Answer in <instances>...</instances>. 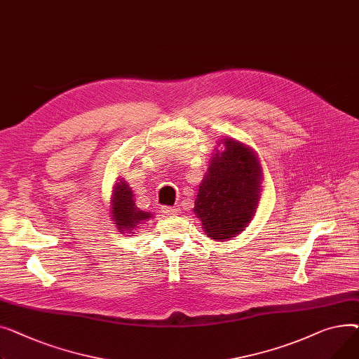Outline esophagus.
Instances as JSON below:
<instances>
[{
  "label": "esophagus",
  "instance_id": "1",
  "mask_svg": "<svg viewBox=\"0 0 359 359\" xmlns=\"http://www.w3.org/2000/svg\"><path fill=\"white\" fill-rule=\"evenodd\" d=\"M162 212L163 213H166V215H172V216H175V215H178V213H181V208L177 205V207H163L162 208Z\"/></svg>",
  "mask_w": 359,
  "mask_h": 359
}]
</instances>
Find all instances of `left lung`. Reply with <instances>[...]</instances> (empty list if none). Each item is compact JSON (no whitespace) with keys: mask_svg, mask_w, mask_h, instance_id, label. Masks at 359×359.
I'll return each instance as SVG.
<instances>
[{"mask_svg":"<svg viewBox=\"0 0 359 359\" xmlns=\"http://www.w3.org/2000/svg\"><path fill=\"white\" fill-rule=\"evenodd\" d=\"M208 163L194 213L208 238L219 242L236 238L255 217L264 172L257 152L231 137L222 139Z\"/></svg>","mask_w":359,"mask_h":359,"instance_id":"obj_1","label":"left lung"}]
</instances>
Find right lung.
Returning <instances> with one entry per match:
<instances>
[{
    "mask_svg": "<svg viewBox=\"0 0 359 359\" xmlns=\"http://www.w3.org/2000/svg\"><path fill=\"white\" fill-rule=\"evenodd\" d=\"M110 215L120 233H132L137 224L154 217L149 212H142L135 203V196L129 184L120 178L114 187L110 200Z\"/></svg>",
    "mask_w": 359,
    "mask_h": 359,
    "instance_id": "add662e5",
    "label": "right lung"
}]
</instances>
